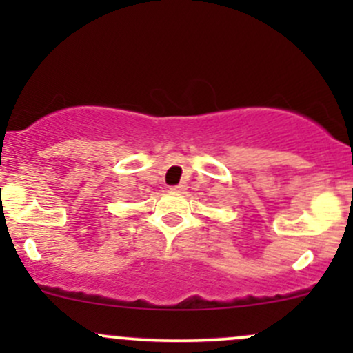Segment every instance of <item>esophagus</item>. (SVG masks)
Wrapping results in <instances>:
<instances>
[{
	"mask_svg": "<svg viewBox=\"0 0 353 353\" xmlns=\"http://www.w3.org/2000/svg\"><path fill=\"white\" fill-rule=\"evenodd\" d=\"M185 189V185L184 184H179V185H174V188H172V190H174V192H182V190H184Z\"/></svg>",
	"mask_w": 353,
	"mask_h": 353,
	"instance_id": "34e87169",
	"label": "esophagus"
}]
</instances>
